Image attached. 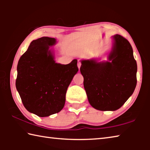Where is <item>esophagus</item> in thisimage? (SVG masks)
Returning <instances> with one entry per match:
<instances>
[{
    "mask_svg": "<svg viewBox=\"0 0 150 150\" xmlns=\"http://www.w3.org/2000/svg\"><path fill=\"white\" fill-rule=\"evenodd\" d=\"M81 65V63L80 62H78V63H77V66H78V68H79V69H80Z\"/></svg>",
    "mask_w": 150,
    "mask_h": 150,
    "instance_id": "1",
    "label": "esophagus"
}]
</instances>
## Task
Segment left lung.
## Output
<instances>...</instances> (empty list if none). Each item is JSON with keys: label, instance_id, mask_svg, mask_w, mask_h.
<instances>
[{"label": "left lung", "instance_id": "8db88e82", "mask_svg": "<svg viewBox=\"0 0 150 150\" xmlns=\"http://www.w3.org/2000/svg\"><path fill=\"white\" fill-rule=\"evenodd\" d=\"M113 38L110 62L83 60L80 67L88 102L102 111L120 108L132 95L137 83V63L132 45L120 35Z\"/></svg>", "mask_w": 150, "mask_h": 150}]
</instances>
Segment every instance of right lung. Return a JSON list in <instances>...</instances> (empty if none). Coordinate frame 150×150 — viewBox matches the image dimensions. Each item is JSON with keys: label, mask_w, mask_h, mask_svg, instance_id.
I'll return each mask as SVG.
<instances>
[{"label": "right lung", "mask_w": 150, "mask_h": 150, "mask_svg": "<svg viewBox=\"0 0 150 150\" xmlns=\"http://www.w3.org/2000/svg\"><path fill=\"white\" fill-rule=\"evenodd\" d=\"M55 42L49 37L33 40L17 65L16 87L22 102L40 117L62 110L67 88L79 70L77 59L67 65L55 62L49 48Z\"/></svg>", "instance_id": "1"}]
</instances>
